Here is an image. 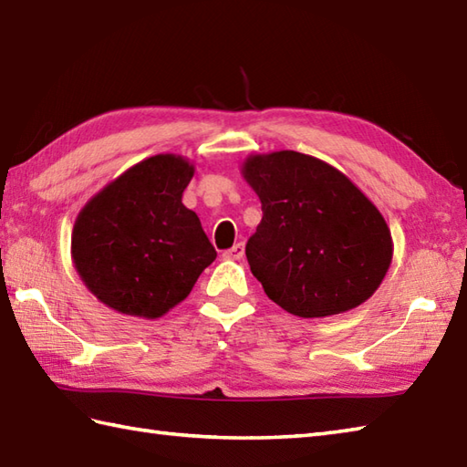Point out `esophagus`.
Segmentation results:
<instances>
[{"instance_id":"34e87169","label":"esophagus","mask_w":467,"mask_h":467,"mask_svg":"<svg viewBox=\"0 0 467 467\" xmlns=\"http://www.w3.org/2000/svg\"><path fill=\"white\" fill-rule=\"evenodd\" d=\"M243 254H244V244L243 243H236L233 249H228V251L223 253V256H224V259H228V261H239Z\"/></svg>"}]
</instances>
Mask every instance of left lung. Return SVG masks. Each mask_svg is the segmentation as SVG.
<instances>
[{
	"label": "left lung",
	"mask_w": 467,
	"mask_h": 467,
	"mask_svg": "<svg viewBox=\"0 0 467 467\" xmlns=\"http://www.w3.org/2000/svg\"><path fill=\"white\" fill-rule=\"evenodd\" d=\"M243 176L263 208L246 259L271 301L315 319L369 299L389 269L393 241L349 178L295 150L249 156Z\"/></svg>",
	"instance_id": "1"
}]
</instances>
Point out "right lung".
<instances>
[{
  "mask_svg": "<svg viewBox=\"0 0 467 467\" xmlns=\"http://www.w3.org/2000/svg\"><path fill=\"white\" fill-rule=\"evenodd\" d=\"M194 166L156 154L128 168L76 218L72 259L110 309L158 319L192 291L216 259L196 213L182 204Z\"/></svg>",
  "mask_w": 467,
  "mask_h": 467,
  "instance_id": "right-lung-1",
  "label": "right lung"
}]
</instances>
